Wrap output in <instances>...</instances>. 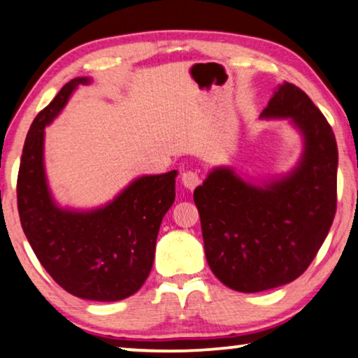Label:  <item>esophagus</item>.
Segmentation results:
<instances>
[{"label": "esophagus", "mask_w": 358, "mask_h": 358, "mask_svg": "<svg viewBox=\"0 0 358 358\" xmlns=\"http://www.w3.org/2000/svg\"><path fill=\"white\" fill-rule=\"evenodd\" d=\"M181 183L185 185V188L194 189L196 186L201 185V177L198 172H193V170H186V172L181 173Z\"/></svg>", "instance_id": "1"}]
</instances>
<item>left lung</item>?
Here are the masks:
<instances>
[{
    "mask_svg": "<svg viewBox=\"0 0 358 358\" xmlns=\"http://www.w3.org/2000/svg\"><path fill=\"white\" fill-rule=\"evenodd\" d=\"M264 118H290L305 152L289 177L266 188L215 169L194 189L209 268L229 289L255 294L306 271L331 229L337 204V144L331 124L296 85H279Z\"/></svg>",
    "mask_w": 358,
    "mask_h": 358,
    "instance_id": "obj_1",
    "label": "left lung"
}]
</instances>
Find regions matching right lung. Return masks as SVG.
Returning a JSON list of instances; mask_svg holds the SVG:
<instances>
[{
    "mask_svg": "<svg viewBox=\"0 0 358 358\" xmlns=\"http://www.w3.org/2000/svg\"><path fill=\"white\" fill-rule=\"evenodd\" d=\"M85 83L87 78H76L64 84L30 124L17 175V209L35 256L59 287L79 299L117 301L136 294L152 269L160 222L175 201L177 170L138 178L105 208H57L45 180L43 129Z\"/></svg>",
    "mask_w": 358,
    "mask_h": 358,
    "instance_id": "obj_1",
    "label": "right lung"
}]
</instances>
